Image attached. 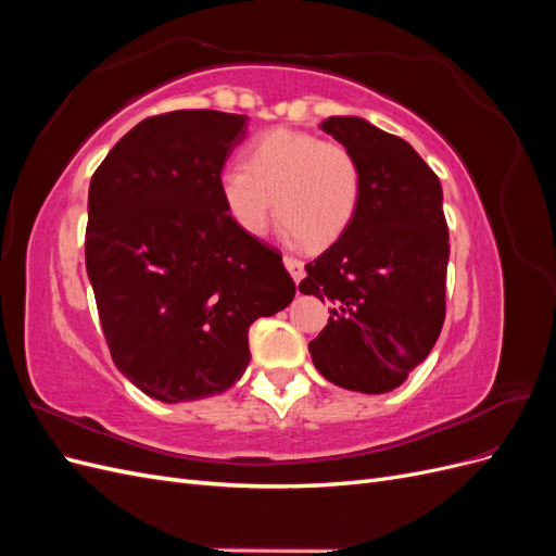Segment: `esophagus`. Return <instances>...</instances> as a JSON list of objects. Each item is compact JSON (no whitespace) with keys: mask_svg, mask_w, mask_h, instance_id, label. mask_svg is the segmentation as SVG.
Returning <instances> with one entry per match:
<instances>
[{"mask_svg":"<svg viewBox=\"0 0 556 556\" xmlns=\"http://www.w3.org/2000/svg\"><path fill=\"white\" fill-rule=\"evenodd\" d=\"M282 262H285V268H288V271H290V276L294 278V282H299L301 278H304V262L292 257V255H285Z\"/></svg>","mask_w":556,"mask_h":556,"instance_id":"1","label":"esophagus"}]
</instances>
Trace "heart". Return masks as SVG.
<instances>
[{"instance_id":"b5f03b06","label":"heart","mask_w":556,"mask_h":556,"mask_svg":"<svg viewBox=\"0 0 556 556\" xmlns=\"http://www.w3.org/2000/svg\"><path fill=\"white\" fill-rule=\"evenodd\" d=\"M229 217L250 237H262L276 213L290 237L311 248L341 239L355 220L362 166L352 150L315 134L271 129L252 141L243 166L220 176Z\"/></svg>"}]
</instances>
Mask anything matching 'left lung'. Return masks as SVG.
Segmentation results:
<instances>
[{"label": "left lung", "instance_id": "obj_1", "mask_svg": "<svg viewBox=\"0 0 556 556\" xmlns=\"http://www.w3.org/2000/svg\"><path fill=\"white\" fill-rule=\"evenodd\" d=\"M319 127L355 153L362 194L355 220L299 282L331 304L308 350L329 382L382 394L427 359L445 323L441 180L408 141L362 117L333 115Z\"/></svg>", "mask_w": 556, "mask_h": 556}]
</instances>
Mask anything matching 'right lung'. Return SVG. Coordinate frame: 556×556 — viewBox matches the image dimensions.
I'll use <instances>...</instances> for the list:
<instances>
[{
    "label": "right lung",
    "mask_w": 556,
    "mask_h": 556,
    "mask_svg": "<svg viewBox=\"0 0 556 556\" xmlns=\"http://www.w3.org/2000/svg\"><path fill=\"white\" fill-rule=\"evenodd\" d=\"M245 127L208 109L146 117L90 180L86 266L104 339L121 374L166 403L229 390L250 325L296 292L280 252L225 208L220 174Z\"/></svg>",
    "instance_id": "add662e5"
}]
</instances>
